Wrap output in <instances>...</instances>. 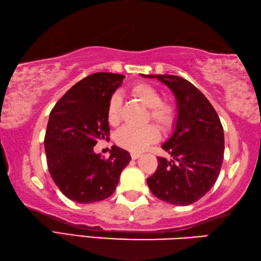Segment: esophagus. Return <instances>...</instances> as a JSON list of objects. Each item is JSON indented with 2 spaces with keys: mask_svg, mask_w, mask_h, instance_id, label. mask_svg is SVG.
<instances>
[{
  "mask_svg": "<svg viewBox=\"0 0 261 261\" xmlns=\"http://www.w3.org/2000/svg\"><path fill=\"white\" fill-rule=\"evenodd\" d=\"M140 156H141L140 152H132V153H130L132 159H138Z\"/></svg>",
  "mask_w": 261,
  "mask_h": 261,
  "instance_id": "1",
  "label": "esophagus"
}]
</instances>
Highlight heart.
Wrapping results in <instances>:
<instances>
[{
  "instance_id": "obj_1",
  "label": "heart",
  "mask_w": 261,
  "mask_h": 261,
  "mask_svg": "<svg viewBox=\"0 0 261 261\" xmlns=\"http://www.w3.org/2000/svg\"><path fill=\"white\" fill-rule=\"evenodd\" d=\"M132 97L148 108L145 120H153L163 130L171 129L175 122V108L167 100L162 99V95L153 86L147 82H138L130 88ZM121 118V99L118 95H112L108 100L107 119L111 125H117ZM159 129L153 123L140 128L122 127L114 135L116 143L132 152H140L158 141Z\"/></svg>"
}]
</instances>
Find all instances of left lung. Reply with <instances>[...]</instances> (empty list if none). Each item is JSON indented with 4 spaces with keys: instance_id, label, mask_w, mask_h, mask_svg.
Instances as JSON below:
<instances>
[{
    "instance_id": "8db88e82",
    "label": "left lung",
    "mask_w": 261,
    "mask_h": 261,
    "mask_svg": "<svg viewBox=\"0 0 261 261\" xmlns=\"http://www.w3.org/2000/svg\"><path fill=\"white\" fill-rule=\"evenodd\" d=\"M142 76L165 84L177 104L174 133L162 145L172 159L158 157L148 186L164 202L179 206L193 204L212 188L220 173L225 152L221 121L208 99L188 80L167 74Z\"/></svg>"
}]
</instances>
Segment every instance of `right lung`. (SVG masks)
<instances>
[{
	"instance_id": "add662e5",
	"label": "right lung",
	"mask_w": 261,
	"mask_h": 261,
	"mask_svg": "<svg viewBox=\"0 0 261 261\" xmlns=\"http://www.w3.org/2000/svg\"><path fill=\"white\" fill-rule=\"evenodd\" d=\"M123 75L98 72L77 82L51 110L44 136L50 175L73 202L89 204L110 197L130 156L112 145L110 157L94 152L98 140L110 134L108 100Z\"/></svg>"
}]
</instances>
